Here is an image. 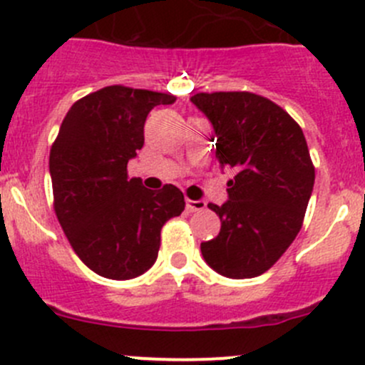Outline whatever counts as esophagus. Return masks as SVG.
Wrapping results in <instances>:
<instances>
[{"mask_svg":"<svg viewBox=\"0 0 365 365\" xmlns=\"http://www.w3.org/2000/svg\"><path fill=\"white\" fill-rule=\"evenodd\" d=\"M185 206H187V210H189V212H201V210H203L206 206V203H205V201H201V200H189V197H187Z\"/></svg>","mask_w":365,"mask_h":365,"instance_id":"1","label":"esophagus"}]
</instances>
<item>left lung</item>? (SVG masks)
Here are the masks:
<instances>
[{
	"instance_id": "1",
	"label": "left lung",
	"mask_w": 365,
	"mask_h": 365,
	"mask_svg": "<svg viewBox=\"0 0 365 365\" xmlns=\"http://www.w3.org/2000/svg\"><path fill=\"white\" fill-rule=\"evenodd\" d=\"M190 102L215 130V157L235 171L230 200L210 203L220 231L201 244L205 261L230 279L264 274L293 244L314 187V165L300 125L251 91L196 93Z\"/></svg>"
}]
</instances>
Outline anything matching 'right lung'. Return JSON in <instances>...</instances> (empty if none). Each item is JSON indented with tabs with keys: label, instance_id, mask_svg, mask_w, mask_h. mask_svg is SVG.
I'll list each match as a JSON object with an SVG mask.
<instances>
[{
	"label": "right lung",
	"instance_id": "obj_1",
	"mask_svg": "<svg viewBox=\"0 0 365 365\" xmlns=\"http://www.w3.org/2000/svg\"><path fill=\"white\" fill-rule=\"evenodd\" d=\"M176 97L106 86L70 108L53 143L54 212L70 245L95 274L127 281L155 263L160 230L185 208L178 187L145 189L128 178V160L145 145V121Z\"/></svg>",
	"mask_w": 365,
	"mask_h": 365
}]
</instances>
